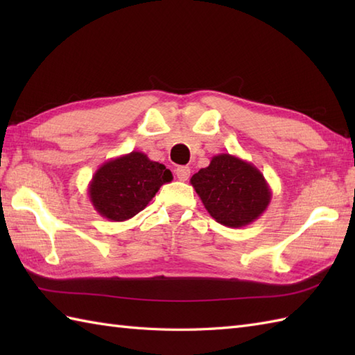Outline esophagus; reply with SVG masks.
Wrapping results in <instances>:
<instances>
[{"instance_id":"obj_1","label":"esophagus","mask_w":355,"mask_h":355,"mask_svg":"<svg viewBox=\"0 0 355 355\" xmlns=\"http://www.w3.org/2000/svg\"><path fill=\"white\" fill-rule=\"evenodd\" d=\"M175 175L180 182H186V180L191 177V169L187 168V166H178L175 169Z\"/></svg>"}]
</instances>
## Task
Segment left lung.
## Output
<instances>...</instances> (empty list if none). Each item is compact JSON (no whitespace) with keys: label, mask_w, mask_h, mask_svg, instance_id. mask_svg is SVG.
Listing matches in <instances>:
<instances>
[{"label":"left lung","mask_w":355,"mask_h":355,"mask_svg":"<svg viewBox=\"0 0 355 355\" xmlns=\"http://www.w3.org/2000/svg\"><path fill=\"white\" fill-rule=\"evenodd\" d=\"M191 184L216 223L245 227L266 212L271 189L262 172L232 154L212 157L207 168L193 173Z\"/></svg>","instance_id":"left-lung-1"}]
</instances>
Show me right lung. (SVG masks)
<instances>
[{
    "mask_svg": "<svg viewBox=\"0 0 355 355\" xmlns=\"http://www.w3.org/2000/svg\"><path fill=\"white\" fill-rule=\"evenodd\" d=\"M172 178V172L164 164L132 150L105 162L94 172L88 184L89 201L101 216L122 223L141 212Z\"/></svg>",
    "mask_w": 355,
    "mask_h": 355,
    "instance_id": "right-lung-1",
    "label": "right lung"
}]
</instances>
